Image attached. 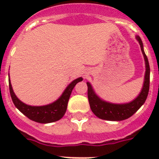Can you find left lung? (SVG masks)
Returning <instances> with one entry per match:
<instances>
[{"label": "left lung", "mask_w": 159, "mask_h": 159, "mask_svg": "<svg viewBox=\"0 0 159 159\" xmlns=\"http://www.w3.org/2000/svg\"><path fill=\"white\" fill-rule=\"evenodd\" d=\"M141 48L142 52L144 57L146 64V73L143 87L140 94L136 99L128 103L124 104H115L106 102L101 99L94 92L93 88L90 83H87L88 85V97L89 101L90 107L95 116L101 119L109 120V121H121L132 116L145 102L147 98L150 88V65L148 59L143 50V44L141 38L139 36H136Z\"/></svg>", "instance_id": "8db88e82"}]
</instances>
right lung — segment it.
Listing matches in <instances>:
<instances>
[{
  "mask_svg": "<svg viewBox=\"0 0 159 159\" xmlns=\"http://www.w3.org/2000/svg\"><path fill=\"white\" fill-rule=\"evenodd\" d=\"M82 80L83 78L81 77L73 80L66 88L62 95L57 101H55L54 102L50 104L40 107L29 106L21 102L13 92L10 80H8V84H9V92H10L12 102L20 111L32 121L40 123H49L58 121L64 116L67 110V102L69 100L70 95H71L73 88L77 83Z\"/></svg>",
  "mask_w": 159,
  "mask_h": 159,
  "instance_id": "obj_1",
  "label": "right lung"
}]
</instances>
